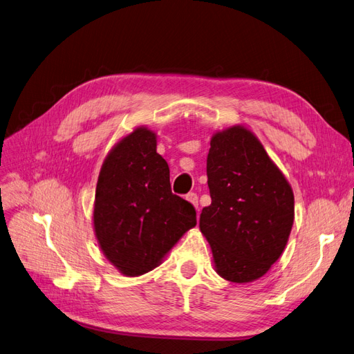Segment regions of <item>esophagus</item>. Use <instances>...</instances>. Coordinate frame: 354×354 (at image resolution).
I'll use <instances>...</instances> for the list:
<instances>
[{
	"mask_svg": "<svg viewBox=\"0 0 354 354\" xmlns=\"http://www.w3.org/2000/svg\"><path fill=\"white\" fill-rule=\"evenodd\" d=\"M187 200H188L189 203H192V206L198 210V196H197L196 192H189L188 196H187Z\"/></svg>",
	"mask_w": 354,
	"mask_h": 354,
	"instance_id": "obj_1",
	"label": "esophagus"
}]
</instances>
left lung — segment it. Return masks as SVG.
<instances>
[{
  "label": "left lung",
  "instance_id": "obj_1",
  "mask_svg": "<svg viewBox=\"0 0 354 354\" xmlns=\"http://www.w3.org/2000/svg\"><path fill=\"white\" fill-rule=\"evenodd\" d=\"M212 204L200 231L212 247L216 272L231 282L263 277L282 254L294 222V194L253 132H216L207 156Z\"/></svg>",
  "mask_w": 354,
  "mask_h": 354
}]
</instances>
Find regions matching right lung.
<instances>
[{
    "label": "right lung",
    "mask_w": 354,
    "mask_h": 354,
    "mask_svg": "<svg viewBox=\"0 0 354 354\" xmlns=\"http://www.w3.org/2000/svg\"><path fill=\"white\" fill-rule=\"evenodd\" d=\"M144 127L119 141L101 166L94 230L102 253L127 277L157 268L179 238L197 225L191 203L172 194L169 166Z\"/></svg>",
    "instance_id": "1"
}]
</instances>
